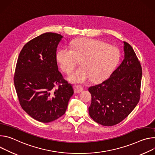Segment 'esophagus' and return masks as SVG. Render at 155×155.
<instances>
[{"mask_svg":"<svg viewBox=\"0 0 155 155\" xmlns=\"http://www.w3.org/2000/svg\"><path fill=\"white\" fill-rule=\"evenodd\" d=\"M74 88V93L76 94H78L81 92L83 91V88L81 86H79V85H74L73 87Z\"/></svg>","mask_w":155,"mask_h":155,"instance_id":"obj_1","label":"esophagus"}]
</instances>
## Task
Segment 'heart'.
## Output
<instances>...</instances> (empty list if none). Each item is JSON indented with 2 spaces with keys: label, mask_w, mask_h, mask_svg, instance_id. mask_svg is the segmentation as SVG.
I'll use <instances>...</instances> for the list:
<instances>
[{
  "label": "heart",
  "mask_w": 155,
  "mask_h": 155,
  "mask_svg": "<svg viewBox=\"0 0 155 155\" xmlns=\"http://www.w3.org/2000/svg\"><path fill=\"white\" fill-rule=\"evenodd\" d=\"M57 60L61 70L70 74L81 60V68L75 71L69 80L77 84L91 79L100 82L114 70L120 59L119 50L116 47L96 39L81 38L70 43V48H60L57 53Z\"/></svg>",
  "instance_id": "obj_1"
}]
</instances>
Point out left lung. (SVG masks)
Wrapping results in <instances>:
<instances>
[{
	"instance_id": "obj_1",
	"label": "left lung",
	"mask_w": 155,
	"mask_h": 155,
	"mask_svg": "<svg viewBox=\"0 0 155 155\" xmlns=\"http://www.w3.org/2000/svg\"><path fill=\"white\" fill-rule=\"evenodd\" d=\"M124 44L121 64L107 80L89 88L92 95L89 115L102 126H112L123 121L140 100L142 66L131 45Z\"/></svg>"
}]
</instances>
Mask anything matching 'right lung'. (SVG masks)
Wrapping results in <instances>:
<instances>
[{
	"label": "right lung",
	"mask_w": 155,
	"mask_h": 155,
	"mask_svg": "<svg viewBox=\"0 0 155 155\" xmlns=\"http://www.w3.org/2000/svg\"><path fill=\"white\" fill-rule=\"evenodd\" d=\"M63 36L46 32L27 42L17 60L14 84L20 104L37 121H54L66 110L74 94L58 71L57 48Z\"/></svg>",
	"instance_id": "obj_1"
}]
</instances>
